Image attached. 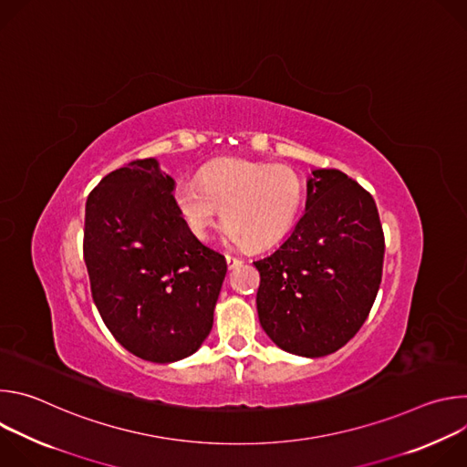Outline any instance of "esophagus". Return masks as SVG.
<instances>
[{"label":"esophagus","mask_w":467,"mask_h":467,"mask_svg":"<svg viewBox=\"0 0 467 467\" xmlns=\"http://www.w3.org/2000/svg\"><path fill=\"white\" fill-rule=\"evenodd\" d=\"M225 260H227L229 268H234V265L242 264V258H240V256H233V254H225Z\"/></svg>","instance_id":"1"}]
</instances>
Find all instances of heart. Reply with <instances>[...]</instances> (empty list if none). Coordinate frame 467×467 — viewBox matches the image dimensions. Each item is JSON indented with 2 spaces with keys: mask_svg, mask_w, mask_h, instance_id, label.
Here are the masks:
<instances>
[{
  "mask_svg": "<svg viewBox=\"0 0 467 467\" xmlns=\"http://www.w3.org/2000/svg\"><path fill=\"white\" fill-rule=\"evenodd\" d=\"M303 202L299 177L285 166L223 159L175 186V203L192 234L207 240L223 209L229 244L268 247L294 225Z\"/></svg>",
  "mask_w": 467,
  "mask_h": 467,
  "instance_id": "heart-1",
  "label": "heart"
}]
</instances>
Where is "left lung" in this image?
I'll return each instance as SVG.
<instances>
[{"label": "left lung", "instance_id": "left-lung-1", "mask_svg": "<svg viewBox=\"0 0 467 467\" xmlns=\"http://www.w3.org/2000/svg\"><path fill=\"white\" fill-rule=\"evenodd\" d=\"M382 260L384 234L371 193L340 170H314L305 214L272 254L253 262L265 335L299 357L338 351L373 306Z\"/></svg>", "mask_w": 467, "mask_h": 467}]
</instances>
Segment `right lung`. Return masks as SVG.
<instances>
[{
  "mask_svg": "<svg viewBox=\"0 0 467 467\" xmlns=\"http://www.w3.org/2000/svg\"><path fill=\"white\" fill-rule=\"evenodd\" d=\"M175 181L155 159L105 175L85 209L83 253L92 299L135 357L168 364L195 353L213 328L225 256L182 220Z\"/></svg>",
  "mask_w": 467,
  "mask_h": 467,
  "instance_id": "1",
  "label": "right lung"
}]
</instances>
